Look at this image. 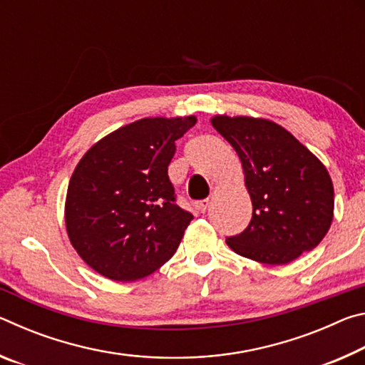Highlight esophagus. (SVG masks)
I'll use <instances>...</instances> for the list:
<instances>
[{
	"label": "esophagus",
	"instance_id": "esophagus-1",
	"mask_svg": "<svg viewBox=\"0 0 365 365\" xmlns=\"http://www.w3.org/2000/svg\"><path fill=\"white\" fill-rule=\"evenodd\" d=\"M209 205H211V201H209V197H207V200L196 201V202H195V207H196L200 212H206V209L209 207Z\"/></svg>",
	"mask_w": 365,
	"mask_h": 365
}]
</instances>
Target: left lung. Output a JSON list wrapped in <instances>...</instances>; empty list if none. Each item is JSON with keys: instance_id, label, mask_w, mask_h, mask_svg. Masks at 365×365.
I'll list each match as a JSON object with an SVG mask.
<instances>
[{"instance_id": "1", "label": "left lung", "mask_w": 365, "mask_h": 365, "mask_svg": "<svg viewBox=\"0 0 365 365\" xmlns=\"http://www.w3.org/2000/svg\"><path fill=\"white\" fill-rule=\"evenodd\" d=\"M212 127L237 151L252 202L250 225L225 242L237 255L282 265L312 251L333 220L325 165L279 123L214 115Z\"/></svg>"}]
</instances>
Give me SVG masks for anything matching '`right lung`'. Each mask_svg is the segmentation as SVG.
<instances>
[{
  "label": "right lung",
  "instance_id": "right-lung-1",
  "mask_svg": "<svg viewBox=\"0 0 365 365\" xmlns=\"http://www.w3.org/2000/svg\"><path fill=\"white\" fill-rule=\"evenodd\" d=\"M188 117H146L106 135L80 159L66 196V228L98 274L135 282L174 256L193 215L175 205L168 168Z\"/></svg>",
  "mask_w": 365,
  "mask_h": 365
}]
</instances>
